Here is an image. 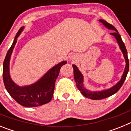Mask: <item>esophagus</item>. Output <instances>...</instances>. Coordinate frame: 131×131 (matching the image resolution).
<instances>
[{
    "mask_svg": "<svg viewBox=\"0 0 131 131\" xmlns=\"http://www.w3.org/2000/svg\"><path fill=\"white\" fill-rule=\"evenodd\" d=\"M69 60H71V61H74V60H76V56L74 55V54H71L70 56H69Z\"/></svg>",
    "mask_w": 131,
    "mask_h": 131,
    "instance_id": "1",
    "label": "esophagus"
}]
</instances>
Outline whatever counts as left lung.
<instances>
[{
    "mask_svg": "<svg viewBox=\"0 0 131 131\" xmlns=\"http://www.w3.org/2000/svg\"><path fill=\"white\" fill-rule=\"evenodd\" d=\"M99 21L101 22L108 29L113 30V31H112V33H110V34L113 36L115 38V39H116L118 45L119 46L120 50H121L123 54V57H124L125 60L126 65L124 69V72L123 73L119 81L117 82L115 85H113V86H112L110 89H105V90L99 91H89V90H88V89H86V88L84 87V84H83L84 77H83V74L79 70L78 68L75 65H72L73 68L74 79L75 81L77 87L78 88L80 92H81V94L84 96L88 98H90V99H92V100H101V99L107 98V97L110 96L116 93L119 90L120 88L122 86L125 80L126 77H127V73H128L129 69V59H128V56H127V49H126L124 42H123L122 39H121V37L119 34V32L117 31V30L115 28V27L110 24L109 23H107V21H106L104 19H100Z\"/></svg>",
    "mask_w": 131,
    "mask_h": 131,
    "instance_id": "obj_1",
    "label": "left lung"
}]
</instances>
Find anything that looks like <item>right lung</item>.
Listing matches in <instances>:
<instances>
[{
	"mask_svg": "<svg viewBox=\"0 0 131 131\" xmlns=\"http://www.w3.org/2000/svg\"><path fill=\"white\" fill-rule=\"evenodd\" d=\"M25 27H21L16 34L13 43L8 50L3 63V81L6 91L18 104L24 107H37L50 102L54 94L56 79L60 68L67 63L63 61L50 69L37 81L29 85L20 86L13 81L10 74L11 56L18 38Z\"/></svg>",
	"mask_w": 131,
	"mask_h": 131,
	"instance_id": "right-lung-1",
	"label": "right lung"
}]
</instances>
